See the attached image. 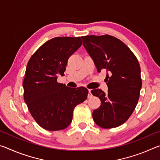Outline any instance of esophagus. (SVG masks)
I'll list each match as a JSON object with an SVG mask.
<instances>
[{
    "mask_svg": "<svg viewBox=\"0 0 160 160\" xmlns=\"http://www.w3.org/2000/svg\"><path fill=\"white\" fill-rule=\"evenodd\" d=\"M92 97V93H91V90H88V98H91Z\"/></svg>",
    "mask_w": 160,
    "mask_h": 160,
    "instance_id": "esophagus-1",
    "label": "esophagus"
}]
</instances>
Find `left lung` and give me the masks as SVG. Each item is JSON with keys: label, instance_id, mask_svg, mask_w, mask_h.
Returning <instances> with one entry per match:
<instances>
[{"label": "left lung", "instance_id": "8db88e82", "mask_svg": "<svg viewBox=\"0 0 160 160\" xmlns=\"http://www.w3.org/2000/svg\"><path fill=\"white\" fill-rule=\"evenodd\" d=\"M82 39L97 71L109 72L105 79L108 93L101 89L91 91L101 101L93 111V120L101 128H116L128 120L138 102L142 88L138 61L122 41L111 35H88Z\"/></svg>", "mask_w": 160, "mask_h": 160}]
</instances>
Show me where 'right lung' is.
<instances>
[{
	"label": "right lung",
	"mask_w": 160,
	"mask_h": 160,
	"mask_svg": "<svg viewBox=\"0 0 160 160\" xmlns=\"http://www.w3.org/2000/svg\"><path fill=\"white\" fill-rule=\"evenodd\" d=\"M82 45L81 38L59 37L45 42L31 56L23 80L24 100L35 121L47 131L67 128L78 104L87 99L84 87L70 88L57 82L68 60Z\"/></svg>",
	"instance_id": "1"
}]
</instances>
